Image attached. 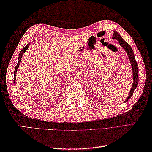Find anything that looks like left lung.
Returning <instances> with one entry per match:
<instances>
[{
    "label": "left lung",
    "instance_id": "8db88e82",
    "mask_svg": "<svg viewBox=\"0 0 152 152\" xmlns=\"http://www.w3.org/2000/svg\"><path fill=\"white\" fill-rule=\"evenodd\" d=\"M112 38L114 39L117 40L119 42V44L120 46L124 48V50L126 51L127 53L130 62H131V65L132 70H133V85H132L131 87V89L129 92V94L127 98L126 99L125 101H124L125 102L128 101L129 100L131 99V97L133 95V93L134 91V89L137 88V87L138 86V64L136 60H135V57H134V54L133 50L131 47V46L127 42L123 39L122 37L116 31H114V34H113Z\"/></svg>",
    "mask_w": 152,
    "mask_h": 152
}]
</instances>
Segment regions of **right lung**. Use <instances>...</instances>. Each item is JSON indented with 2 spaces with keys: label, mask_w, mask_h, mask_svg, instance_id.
Returning a JSON list of instances; mask_svg holds the SVG:
<instances>
[{
  "label": "right lung",
  "mask_w": 152,
  "mask_h": 152,
  "mask_svg": "<svg viewBox=\"0 0 152 152\" xmlns=\"http://www.w3.org/2000/svg\"><path fill=\"white\" fill-rule=\"evenodd\" d=\"M29 46H30V43L28 44L26 46L23 48V49L21 50V51H20V53H19V54L18 64H17V65H16V66H15V70H14V82H15V79H16V74H17L16 72H17V70H18V68H19V64H20V63H21V58H22V57H23V53L25 52V51H26V50H27V49H28V47H29Z\"/></svg>",
  "instance_id": "obj_1"
}]
</instances>
